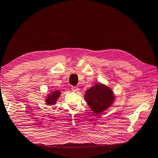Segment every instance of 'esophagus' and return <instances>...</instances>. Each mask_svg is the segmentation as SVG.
<instances>
[{
    "label": "esophagus",
    "mask_w": 158,
    "mask_h": 158,
    "mask_svg": "<svg viewBox=\"0 0 158 158\" xmlns=\"http://www.w3.org/2000/svg\"><path fill=\"white\" fill-rule=\"evenodd\" d=\"M72 89H73L74 92H78V91H79V88L77 86H72Z\"/></svg>",
    "instance_id": "obj_1"
}]
</instances>
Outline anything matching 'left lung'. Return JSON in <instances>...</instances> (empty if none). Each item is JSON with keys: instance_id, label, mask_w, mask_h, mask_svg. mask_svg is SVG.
Segmentation results:
<instances>
[{"instance_id": "8db88e82", "label": "left lung", "mask_w": 158, "mask_h": 158, "mask_svg": "<svg viewBox=\"0 0 158 158\" xmlns=\"http://www.w3.org/2000/svg\"><path fill=\"white\" fill-rule=\"evenodd\" d=\"M114 95L112 91L102 84H95L85 92V99L94 113H102L113 103Z\"/></svg>"}]
</instances>
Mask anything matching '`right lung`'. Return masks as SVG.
<instances>
[{
    "label": "right lung",
    "mask_w": 158,
    "mask_h": 158,
    "mask_svg": "<svg viewBox=\"0 0 158 158\" xmlns=\"http://www.w3.org/2000/svg\"><path fill=\"white\" fill-rule=\"evenodd\" d=\"M60 92L58 90H56L55 92H52V94L51 95H48L47 99H46V102L48 105H52V104H55L56 102L58 99L59 95H60Z\"/></svg>",
    "instance_id": "right-lung-1"
}]
</instances>
